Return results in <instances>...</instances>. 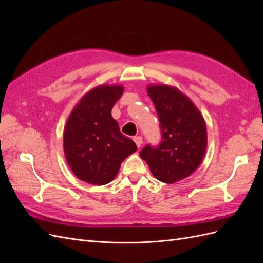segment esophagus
I'll return each mask as SVG.
<instances>
[{"label":"esophagus","mask_w":263,"mask_h":263,"mask_svg":"<svg viewBox=\"0 0 263 263\" xmlns=\"http://www.w3.org/2000/svg\"><path fill=\"white\" fill-rule=\"evenodd\" d=\"M134 141H135V144L137 145V147H138V148H140V147H141V145H142V137H141V136H136V137H134Z\"/></svg>","instance_id":"esophagus-1"}]
</instances>
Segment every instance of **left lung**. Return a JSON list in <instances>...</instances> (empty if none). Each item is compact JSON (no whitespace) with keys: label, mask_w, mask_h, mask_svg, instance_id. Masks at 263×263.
Listing matches in <instances>:
<instances>
[{"label":"left lung","mask_w":263,"mask_h":263,"mask_svg":"<svg viewBox=\"0 0 263 263\" xmlns=\"http://www.w3.org/2000/svg\"><path fill=\"white\" fill-rule=\"evenodd\" d=\"M147 92L155 104L162 136L160 144L147 145L140 157L159 181L178 182L191 176L203 160L208 147L205 121L194 103L177 87L153 84Z\"/></svg>","instance_id":"1"}]
</instances>
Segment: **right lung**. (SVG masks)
<instances>
[{"instance_id": "obj_1", "label": "right lung", "mask_w": 263, "mask_h": 263, "mask_svg": "<svg viewBox=\"0 0 263 263\" xmlns=\"http://www.w3.org/2000/svg\"><path fill=\"white\" fill-rule=\"evenodd\" d=\"M122 85L102 84L84 94L69 115L63 132L66 160L76 177L94 185L107 184L122 162L137 150L112 117Z\"/></svg>"}]
</instances>
